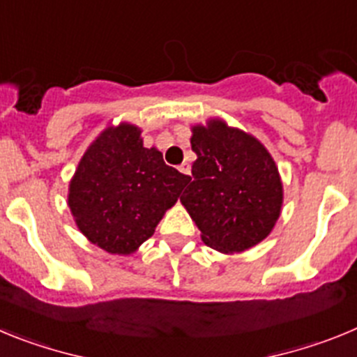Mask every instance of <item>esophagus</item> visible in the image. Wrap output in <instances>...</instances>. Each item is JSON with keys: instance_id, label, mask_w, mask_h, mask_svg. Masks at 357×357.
Masks as SVG:
<instances>
[{"instance_id": "34e87169", "label": "esophagus", "mask_w": 357, "mask_h": 357, "mask_svg": "<svg viewBox=\"0 0 357 357\" xmlns=\"http://www.w3.org/2000/svg\"><path fill=\"white\" fill-rule=\"evenodd\" d=\"M179 172H183L185 176H188L190 174V165H188V163H181V165H179Z\"/></svg>"}]
</instances>
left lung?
<instances>
[{
    "mask_svg": "<svg viewBox=\"0 0 357 357\" xmlns=\"http://www.w3.org/2000/svg\"><path fill=\"white\" fill-rule=\"evenodd\" d=\"M190 144L197 160L179 201L201 240L222 255L258 245L274 229L284 195L268 149L218 117L194 124Z\"/></svg>",
    "mask_w": 357,
    "mask_h": 357,
    "instance_id": "1",
    "label": "left lung"
}]
</instances>
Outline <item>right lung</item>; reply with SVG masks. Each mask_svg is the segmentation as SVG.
I'll use <instances>...</instances> for the list:
<instances>
[{"instance_id": "add662e5", "label": "right lung", "mask_w": 357, "mask_h": 357, "mask_svg": "<svg viewBox=\"0 0 357 357\" xmlns=\"http://www.w3.org/2000/svg\"><path fill=\"white\" fill-rule=\"evenodd\" d=\"M188 176L144 147L137 124H108L86 147L69 181L67 204L85 238L110 255L130 256L153 236Z\"/></svg>"}]
</instances>
